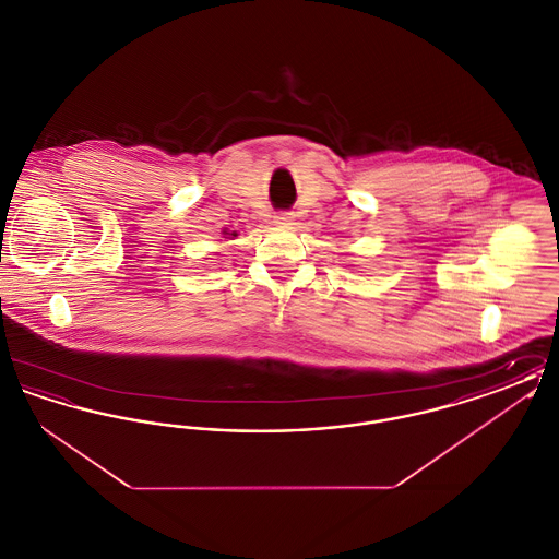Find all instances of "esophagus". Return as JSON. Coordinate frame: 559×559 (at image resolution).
I'll use <instances>...</instances> for the list:
<instances>
[{
	"label": "esophagus",
	"instance_id": "obj_1",
	"mask_svg": "<svg viewBox=\"0 0 559 559\" xmlns=\"http://www.w3.org/2000/svg\"><path fill=\"white\" fill-rule=\"evenodd\" d=\"M274 222L278 224V226H289L293 222V213L292 212H278L274 215Z\"/></svg>",
	"mask_w": 559,
	"mask_h": 559
}]
</instances>
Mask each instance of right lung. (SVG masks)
<instances>
[{
    "mask_svg": "<svg viewBox=\"0 0 559 559\" xmlns=\"http://www.w3.org/2000/svg\"><path fill=\"white\" fill-rule=\"evenodd\" d=\"M233 237H237V233H235V235H233Z\"/></svg>",
    "mask_w": 559,
    "mask_h": 559,
    "instance_id": "obj_1",
    "label": "right lung"
}]
</instances>
